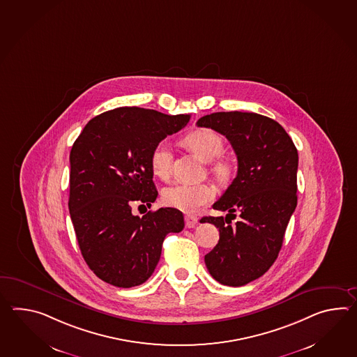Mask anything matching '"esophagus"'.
Wrapping results in <instances>:
<instances>
[{
  "instance_id": "1",
  "label": "esophagus",
  "mask_w": 357,
  "mask_h": 357,
  "mask_svg": "<svg viewBox=\"0 0 357 357\" xmlns=\"http://www.w3.org/2000/svg\"><path fill=\"white\" fill-rule=\"evenodd\" d=\"M184 222H185V227L187 228H193L195 225H197L198 218L195 215H185L184 216Z\"/></svg>"
}]
</instances>
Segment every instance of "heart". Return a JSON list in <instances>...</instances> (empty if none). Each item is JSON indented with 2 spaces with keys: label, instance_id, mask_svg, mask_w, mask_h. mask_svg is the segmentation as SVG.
<instances>
[{
  "label": "heart",
  "instance_id": "heart-1",
  "mask_svg": "<svg viewBox=\"0 0 357 357\" xmlns=\"http://www.w3.org/2000/svg\"><path fill=\"white\" fill-rule=\"evenodd\" d=\"M184 144L198 159L214 161L224 149L222 137L211 129H196L184 137ZM172 151L165 141L158 143L151 152L150 167L152 174L160 179H167L172 167ZM213 174L220 182H227L231 175V167L225 161H215L211 167ZM214 188L208 184H174L162 190L164 205L192 214L208 204L214 198Z\"/></svg>",
  "mask_w": 357,
  "mask_h": 357
}]
</instances>
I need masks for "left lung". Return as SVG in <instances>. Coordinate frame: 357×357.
<instances>
[{"mask_svg": "<svg viewBox=\"0 0 357 357\" xmlns=\"http://www.w3.org/2000/svg\"><path fill=\"white\" fill-rule=\"evenodd\" d=\"M197 127L225 135L237 155V176L213 207L228 211L201 222L219 228L220 238L205 256L208 273L224 285L241 287L264 275L277 260L285 229L297 206L298 153L275 120L255 112H214ZM238 212L233 226L227 216Z\"/></svg>", "mask_w": 357, "mask_h": 357, "instance_id": "8db88e82", "label": "left lung"}]
</instances>
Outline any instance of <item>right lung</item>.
I'll use <instances>...</instances> for the list:
<instances>
[{
  "label": "right lung",
  "instance_id": "1",
  "mask_svg": "<svg viewBox=\"0 0 357 357\" xmlns=\"http://www.w3.org/2000/svg\"><path fill=\"white\" fill-rule=\"evenodd\" d=\"M190 118L118 107L89 120L73 144L70 218L83 259L103 282L120 288L142 284L159 262L167 234L184 228L176 208L139 218L132 206L155 202L151 152Z\"/></svg>",
  "mask_w": 357,
  "mask_h": 357
}]
</instances>
